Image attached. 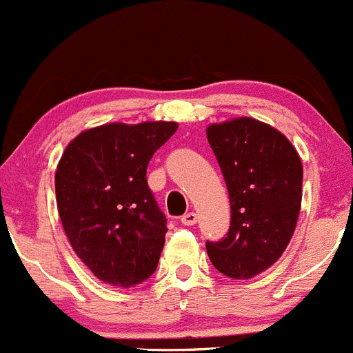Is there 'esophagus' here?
I'll list each match as a JSON object with an SVG mask.
<instances>
[{"label":"esophagus","instance_id":"1","mask_svg":"<svg viewBox=\"0 0 353 353\" xmlns=\"http://www.w3.org/2000/svg\"><path fill=\"white\" fill-rule=\"evenodd\" d=\"M182 223L183 225H194V223H197V214L196 213H192V211H190V213H185L182 216Z\"/></svg>","mask_w":353,"mask_h":353}]
</instances>
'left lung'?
<instances>
[{"instance_id":"left-lung-1","label":"left lung","mask_w":353,"mask_h":353,"mask_svg":"<svg viewBox=\"0 0 353 353\" xmlns=\"http://www.w3.org/2000/svg\"><path fill=\"white\" fill-rule=\"evenodd\" d=\"M208 142L230 197L227 237L206 243L218 272L251 279L279 260L296 229L303 166L296 149L253 117L210 124Z\"/></svg>"}]
</instances>
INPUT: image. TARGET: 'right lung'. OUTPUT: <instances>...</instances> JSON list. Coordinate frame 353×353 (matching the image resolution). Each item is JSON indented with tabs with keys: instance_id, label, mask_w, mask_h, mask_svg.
<instances>
[{
	"instance_id": "1",
	"label": "right lung",
	"mask_w": 353,
	"mask_h": 353,
	"mask_svg": "<svg viewBox=\"0 0 353 353\" xmlns=\"http://www.w3.org/2000/svg\"><path fill=\"white\" fill-rule=\"evenodd\" d=\"M176 128L173 121L102 124L79 133L60 157L55 194L62 227L103 283L132 288L156 270L168 229L147 185V164Z\"/></svg>"
}]
</instances>
